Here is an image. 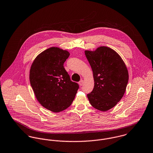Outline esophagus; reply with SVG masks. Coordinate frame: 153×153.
Masks as SVG:
<instances>
[{"instance_id":"esophagus-1","label":"esophagus","mask_w":153,"mask_h":153,"mask_svg":"<svg viewBox=\"0 0 153 153\" xmlns=\"http://www.w3.org/2000/svg\"><path fill=\"white\" fill-rule=\"evenodd\" d=\"M78 83H79V85L80 86H82L83 84V80H81V81H80L78 82Z\"/></svg>"}]
</instances>
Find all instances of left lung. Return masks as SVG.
I'll list each match as a JSON object with an SVG mask.
<instances>
[{"mask_svg": "<svg viewBox=\"0 0 153 153\" xmlns=\"http://www.w3.org/2000/svg\"><path fill=\"white\" fill-rule=\"evenodd\" d=\"M92 68L94 88L87 94L91 105L99 111L113 108L122 98L128 81V74L122 58L113 50L100 47L95 51H85Z\"/></svg>", "mask_w": 153, "mask_h": 153, "instance_id": "1", "label": "left lung"}]
</instances>
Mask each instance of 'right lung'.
Here are the masks:
<instances>
[{"label": "right lung", "instance_id": "right-lung-1", "mask_svg": "<svg viewBox=\"0 0 153 153\" xmlns=\"http://www.w3.org/2000/svg\"><path fill=\"white\" fill-rule=\"evenodd\" d=\"M69 56L67 51L51 47L37 56L31 67L30 81L35 96L43 107L53 112L70 107L79 87L64 67Z\"/></svg>", "mask_w": 153, "mask_h": 153}]
</instances>
